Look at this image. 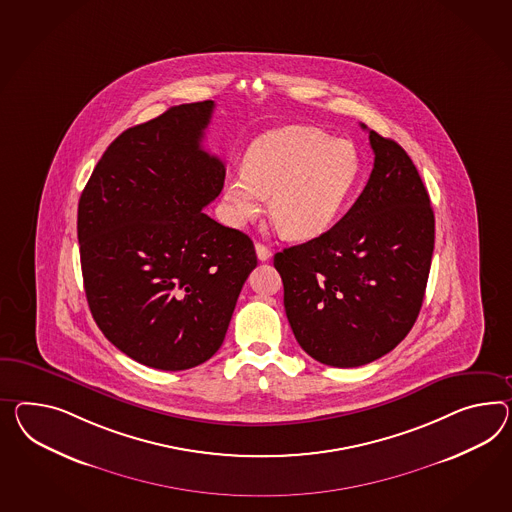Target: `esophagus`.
I'll return each instance as SVG.
<instances>
[{
    "mask_svg": "<svg viewBox=\"0 0 512 512\" xmlns=\"http://www.w3.org/2000/svg\"><path fill=\"white\" fill-rule=\"evenodd\" d=\"M256 256H258L260 262H267L273 256V252L269 247H265L263 243H256Z\"/></svg>",
    "mask_w": 512,
    "mask_h": 512,
    "instance_id": "1",
    "label": "esophagus"
}]
</instances>
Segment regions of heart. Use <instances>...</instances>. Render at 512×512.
<instances>
[{
  "label": "heart",
  "mask_w": 512,
  "mask_h": 512,
  "mask_svg": "<svg viewBox=\"0 0 512 512\" xmlns=\"http://www.w3.org/2000/svg\"><path fill=\"white\" fill-rule=\"evenodd\" d=\"M360 172L351 141L301 126L265 133L250 146L245 171L224 182L226 217L243 226L262 213L263 198H271V221L282 236H323L340 219Z\"/></svg>",
  "instance_id": "b5f03b06"
}]
</instances>
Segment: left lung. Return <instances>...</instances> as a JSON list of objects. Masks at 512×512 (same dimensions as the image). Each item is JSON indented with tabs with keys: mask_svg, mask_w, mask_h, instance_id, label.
I'll list each match as a JSON object with an SVG mask.
<instances>
[{
	"mask_svg": "<svg viewBox=\"0 0 512 512\" xmlns=\"http://www.w3.org/2000/svg\"><path fill=\"white\" fill-rule=\"evenodd\" d=\"M369 145L373 171L353 208L275 254L291 330L327 366H364L405 340L431 271L434 213L420 172L392 139L369 130Z\"/></svg>",
	"mask_w": 512,
	"mask_h": 512,
	"instance_id": "obj_1",
	"label": "left lung"
}]
</instances>
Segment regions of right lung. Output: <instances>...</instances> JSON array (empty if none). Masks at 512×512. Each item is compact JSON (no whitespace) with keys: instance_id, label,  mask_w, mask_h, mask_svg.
<instances>
[{"instance_id":"add662e5","label":"right lung","mask_w":512,"mask_h":512,"mask_svg":"<svg viewBox=\"0 0 512 512\" xmlns=\"http://www.w3.org/2000/svg\"><path fill=\"white\" fill-rule=\"evenodd\" d=\"M213 107L176 105L120 133L79 198L92 317L122 353L163 371L198 366L219 351L258 263L249 236L202 213L226 174L202 148Z\"/></svg>"}]
</instances>
